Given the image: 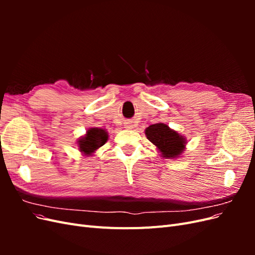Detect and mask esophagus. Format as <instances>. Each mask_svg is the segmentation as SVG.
I'll return each mask as SVG.
<instances>
[{
    "mask_svg": "<svg viewBox=\"0 0 255 255\" xmlns=\"http://www.w3.org/2000/svg\"><path fill=\"white\" fill-rule=\"evenodd\" d=\"M125 127H126L127 128H133V125H132V122H129V121L126 122V123H125Z\"/></svg>",
    "mask_w": 255,
    "mask_h": 255,
    "instance_id": "34e87169",
    "label": "esophagus"
}]
</instances>
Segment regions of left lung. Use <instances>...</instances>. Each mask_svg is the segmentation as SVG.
<instances>
[{
    "mask_svg": "<svg viewBox=\"0 0 255 255\" xmlns=\"http://www.w3.org/2000/svg\"><path fill=\"white\" fill-rule=\"evenodd\" d=\"M144 133L146 138L156 145L161 156L165 158L180 156L185 149L186 139L164 123H155L148 127Z\"/></svg>",
    "mask_w": 255,
    "mask_h": 255,
    "instance_id": "obj_1",
    "label": "left lung"
}]
</instances>
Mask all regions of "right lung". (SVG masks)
<instances>
[{"label":"right lung","instance_id":"obj_1","mask_svg":"<svg viewBox=\"0 0 255 255\" xmlns=\"http://www.w3.org/2000/svg\"><path fill=\"white\" fill-rule=\"evenodd\" d=\"M109 139V134L103 128H91L87 134L79 140L80 151L85 155H91L100 146H102Z\"/></svg>","mask_w":255,"mask_h":255}]
</instances>
